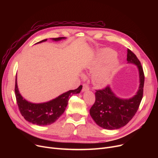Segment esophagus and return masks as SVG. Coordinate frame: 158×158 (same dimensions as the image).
I'll return each mask as SVG.
<instances>
[{"label": "esophagus", "instance_id": "obj_1", "mask_svg": "<svg viewBox=\"0 0 158 158\" xmlns=\"http://www.w3.org/2000/svg\"><path fill=\"white\" fill-rule=\"evenodd\" d=\"M89 90V86L88 85L86 84H83L82 85V92H86V91H88Z\"/></svg>", "mask_w": 158, "mask_h": 158}]
</instances>
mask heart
Returning a JSON list of instances; mask_svg holds the SVG:
<instances>
[{"mask_svg":"<svg viewBox=\"0 0 158 158\" xmlns=\"http://www.w3.org/2000/svg\"><path fill=\"white\" fill-rule=\"evenodd\" d=\"M115 52L111 49H104L99 57V61H107L102 67L96 72L93 76L94 82L98 85H105L108 81L111 73L117 69L118 60Z\"/></svg>","mask_w":158,"mask_h":158,"instance_id":"obj_1","label":"heart"}]
</instances>
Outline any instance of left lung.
<instances>
[{
  "label": "left lung",
  "instance_id": "left-lung-1",
  "mask_svg": "<svg viewBox=\"0 0 158 158\" xmlns=\"http://www.w3.org/2000/svg\"><path fill=\"white\" fill-rule=\"evenodd\" d=\"M127 57V63L136 64L139 71V86L136 95L130 98H121L107 86L96 90L95 101L89 110L95 123L106 129H118L125 126L136 114L143 97L145 81L143 68L136 56L129 48Z\"/></svg>",
  "mask_w": 158,
  "mask_h": 158
}]
</instances>
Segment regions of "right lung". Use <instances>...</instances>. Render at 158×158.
Wrapping results in <instances>:
<instances>
[{
    "mask_svg": "<svg viewBox=\"0 0 158 158\" xmlns=\"http://www.w3.org/2000/svg\"><path fill=\"white\" fill-rule=\"evenodd\" d=\"M65 37L52 38L54 41H60L65 39ZM47 39L41 40L36 44L46 41ZM82 86L77 89L69 90L52 100L44 103H32L26 101L20 95L17 86V79L16 76L15 92L19 109L23 118L30 123L38 126H48L55 122L64 113L67 106L70 97L79 94Z\"/></svg>",
    "mask_w": 158,
    "mask_h": 158,
    "instance_id": "right-lung-1",
    "label": "right lung"
}]
</instances>
